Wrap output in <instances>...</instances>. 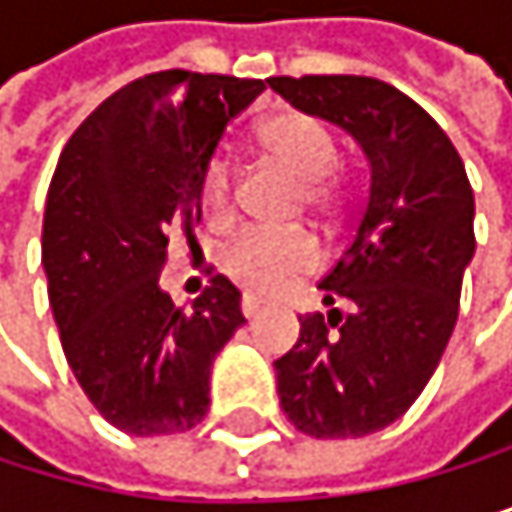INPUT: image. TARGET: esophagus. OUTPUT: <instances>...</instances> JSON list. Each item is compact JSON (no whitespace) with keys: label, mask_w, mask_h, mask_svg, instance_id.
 <instances>
[{"label":"esophagus","mask_w":512,"mask_h":512,"mask_svg":"<svg viewBox=\"0 0 512 512\" xmlns=\"http://www.w3.org/2000/svg\"><path fill=\"white\" fill-rule=\"evenodd\" d=\"M242 316L245 319H251V316H258V310H261V301L258 298H254V294H242Z\"/></svg>","instance_id":"34e87169"}]
</instances>
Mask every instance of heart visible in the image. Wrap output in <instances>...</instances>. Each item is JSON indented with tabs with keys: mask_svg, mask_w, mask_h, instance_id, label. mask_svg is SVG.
Segmentation results:
<instances>
[{
	"mask_svg": "<svg viewBox=\"0 0 512 512\" xmlns=\"http://www.w3.org/2000/svg\"><path fill=\"white\" fill-rule=\"evenodd\" d=\"M261 147L270 159L285 165L294 178H301V196L319 218H338L347 193L334 178L338 168V144L331 131L298 110L279 113L261 125ZM199 208L208 224H227L233 214V168L224 156H211L199 174ZM319 264V248L307 233H270V230H245L227 248L221 267L224 273L254 291L276 294L288 282L307 276Z\"/></svg>",
	"mask_w": 512,
	"mask_h": 512,
	"instance_id": "1",
	"label": "heart"
}]
</instances>
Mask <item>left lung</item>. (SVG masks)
I'll use <instances>...</instances> for the list:
<instances>
[{
	"mask_svg": "<svg viewBox=\"0 0 512 512\" xmlns=\"http://www.w3.org/2000/svg\"><path fill=\"white\" fill-rule=\"evenodd\" d=\"M270 88L347 128L371 165L356 233L319 282L331 310L298 316V344L273 362L279 405L307 436H368L421 396L455 331L473 187L436 119L381 79L273 76Z\"/></svg>",
	"mask_w": 512,
	"mask_h": 512,
	"instance_id": "left-lung-1",
	"label": "left lung"
}]
</instances>
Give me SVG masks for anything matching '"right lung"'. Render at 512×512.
<instances>
[{
    "instance_id": "obj_1",
    "label": "right lung",
    "mask_w": 512,
    "mask_h": 512,
    "mask_svg": "<svg viewBox=\"0 0 512 512\" xmlns=\"http://www.w3.org/2000/svg\"><path fill=\"white\" fill-rule=\"evenodd\" d=\"M261 79L162 70L97 107L48 187L42 264L73 375L128 436L187 433L208 415L211 362L245 322L236 285L208 270L193 310L159 288L171 236L196 239L199 174Z\"/></svg>"
}]
</instances>
